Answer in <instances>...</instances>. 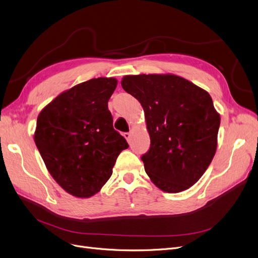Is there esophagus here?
<instances>
[{
    "mask_svg": "<svg viewBox=\"0 0 258 258\" xmlns=\"http://www.w3.org/2000/svg\"><path fill=\"white\" fill-rule=\"evenodd\" d=\"M123 136H124V138H125V139L127 140V142L131 141V138H132V134H131V133H124Z\"/></svg>",
    "mask_w": 258,
    "mask_h": 258,
    "instance_id": "esophagus-1",
    "label": "esophagus"
}]
</instances>
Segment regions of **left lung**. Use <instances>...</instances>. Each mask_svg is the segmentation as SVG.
<instances>
[{
    "label": "left lung",
    "instance_id": "1",
    "mask_svg": "<svg viewBox=\"0 0 258 258\" xmlns=\"http://www.w3.org/2000/svg\"><path fill=\"white\" fill-rule=\"evenodd\" d=\"M121 85L145 110L151 146L141 159L152 182L169 194L195 185L217 150L220 114L211 95L170 73L126 75Z\"/></svg>",
    "mask_w": 258,
    "mask_h": 258
}]
</instances>
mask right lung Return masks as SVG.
Here are the masks:
<instances>
[{
  "label": "right lung",
  "instance_id": "right-lung-1",
  "mask_svg": "<svg viewBox=\"0 0 258 258\" xmlns=\"http://www.w3.org/2000/svg\"><path fill=\"white\" fill-rule=\"evenodd\" d=\"M117 84L113 78L81 83L57 95L37 118L34 140L45 167L73 197L99 192L128 148L113 130L107 105Z\"/></svg>",
  "mask_w": 258,
  "mask_h": 258
}]
</instances>
